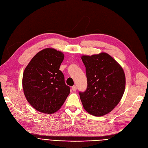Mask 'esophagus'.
I'll list each match as a JSON object with an SVG mask.
<instances>
[{"label":"esophagus","instance_id":"1","mask_svg":"<svg viewBox=\"0 0 148 148\" xmlns=\"http://www.w3.org/2000/svg\"><path fill=\"white\" fill-rule=\"evenodd\" d=\"M72 90L74 92L76 91V90H77V87H76L75 85H74V86H73V87H72Z\"/></svg>","mask_w":148,"mask_h":148}]
</instances>
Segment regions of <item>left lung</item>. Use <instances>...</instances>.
<instances>
[{
    "label": "left lung",
    "mask_w": 148,
    "mask_h": 148,
    "mask_svg": "<svg viewBox=\"0 0 148 148\" xmlns=\"http://www.w3.org/2000/svg\"><path fill=\"white\" fill-rule=\"evenodd\" d=\"M85 66L87 88L79 92L82 105L89 114L103 116L120 102L125 91V76L122 68L106 53L81 57Z\"/></svg>",
    "instance_id": "left-lung-1"
}]
</instances>
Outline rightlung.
I'll return each mask as SVG.
<instances>
[{
  "instance_id": "right-lung-1",
  "label": "right lung",
  "mask_w": 148,
  "mask_h": 148,
  "mask_svg": "<svg viewBox=\"0 0 148 148\" xmlns=\"http://www.w3.org/2000/svg\"><path fill=\"white\" fill-rule=\"evenodd\" d=\"M64 57L61 51L45 49L33 57L24 71V93L27 101L38 111L54 113L70 93V87L66 85L64 75L60 70Z\"/></svg>"
}]
</instances>
